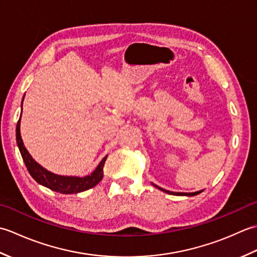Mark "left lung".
<instances>
[{"label":"left lung","mask_w":257,"mask_h":257,"mask_svg":"<svg viewBox=\"0 0 257 257\" xmlns=\"http://www.w3.org/2000/svg\"><path fill=\"white\" fill-rule=\"evenodd\" d=\"M155 187H157V188H159L158 187V185H156V184H154ZM160 190H162V191H165L166 193H169V194H176V195H189V196H192V195H196V194H199V193H201L202 191H198V192H192V193H183V192H170V191H168V190H165V189H161V188H159Z\"/></svg>","instance_id":"8db88e82"}]
</instances>
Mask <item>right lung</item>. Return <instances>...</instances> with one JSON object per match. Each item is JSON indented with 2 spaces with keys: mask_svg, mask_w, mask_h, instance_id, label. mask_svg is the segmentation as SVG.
Here are the masks:
<instances>
[{
  "mask_svg": "<svg viewBox=\"0 0 257 257\" xmlns=\"http://www.w3.org/2000/svg\"><path fill=\"white\" fill-rule=\"evenodd\" d=\"M20 121L21 118L18 121V125H16V143H18L20 152L22 155V158H23V161L25 163L27 170H29L30 174L36 182L53 191H56V192L64 194H72L83 192V191L94 188L95 185H97L101 181L103 177L102 169L107 159V156L100 161L99 165L96 168V170L92 172L90 176H86L84 178L57 176V174H54L50 171H47L46 169L41 167L37 162L33 160V158L29 154V151H27L24 147L23 140L21 138L20 133Z\"/></svg>",
  "mask_w": 257,
  "mask_h": 257,
  "instance_id": "add662e5",
  "label": "right lung"
}]
</instances>
